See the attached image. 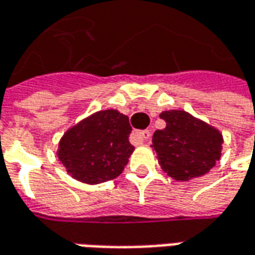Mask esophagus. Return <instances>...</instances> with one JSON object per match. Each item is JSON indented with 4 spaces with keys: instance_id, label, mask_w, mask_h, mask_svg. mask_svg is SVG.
<instances>
[{
    "instance_id": "esophagus-1",
    "label": "esophagus",
    "mask_w": 255,
    "mask_h": 255,
    "mask_svg": "<svg viewBox=\"0 0 255 255\" xmlns=\"http://www.w3.org/2000/svg\"><path fill=\"white\" fill-rule=\"evenodd\" d=\"M150 136H152V132L149 131V129H146V131H135V132L131 135V140H132L133 143H142V142H147V140L150 139Z\"/></svg>"
}]
</instances>
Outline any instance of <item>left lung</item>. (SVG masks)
I'll return each instance as SVG.
<instances>
[{
	"label": "left lung",
	"instance_id": "left-lung-1",
	"mask_svg": "<svg viewBox=\"0 0 255 255\" xmlns=\"http://www.w3.org/2000/svg\"><path fill=\"white\" fill-rule=\"evenodd\" d=\"M165 128L153 133L161 168L177 181L204 175L221 157L222 135L183 110L163 112Z\"/></svg>",
	"mask_w": 255,
	"mask_h": 255
}]
</instances>
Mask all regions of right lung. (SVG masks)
Masks as SVG:
<instances>
[{"label":"right lung","mask_w":255,"mask_h":255,"mask_svg":"<svg viewBox=\"0 0 255 255\" xmlns=\"http://www.w3.org/2000/svg\"><path fill=\"white\" fill-rule=\"evenodd\" d=\"M132 131L126 115L102 110L70 128L59 143V160L73 178L101 183L117 178L127 165L133 146Z\"/></svg>","instance_id":"right-lung-1"}]
</instances>
